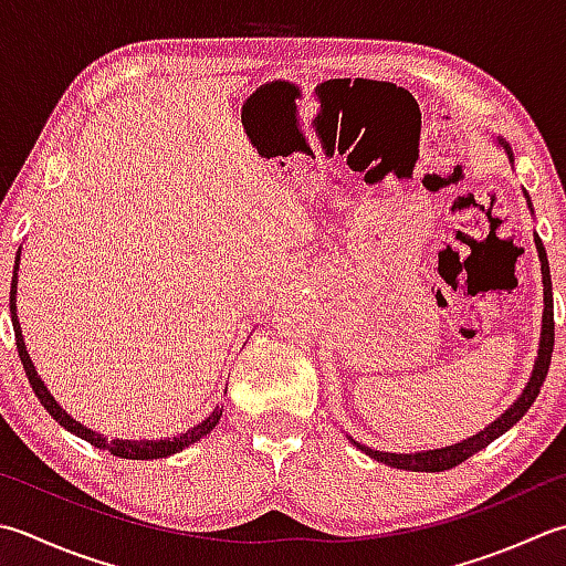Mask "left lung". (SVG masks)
<instances>
[{
    "mask_svg": "<svg viewBox=\"0 0 566 566\" xmlns=\"http://www.w3.org/2000/svg\"><path fill=\"white\" fill-rule=\"evenodd\" d=\"M495 144L507 154V161H515L513 159V149L511 144H507L503 137H495ZM523 196L527 201L530 213L535 216V208L533 201H530V193L523 188ZM535 248H537V258H539V270H542V286H545V308H542V331H539V346H537V358L533 365V373H530V380L523 387V392L517 395V400L505 409V412L493 419V422L475 431L473 437L459 441V444H451V447H441V449H427V451H415V453H392V451H378V449H370L365 444H358L356 439H350L353 444H356L363 453H368L370 459L387 463V467L392 469H402V471H422V473H439V471H449L453 467H459L461 461H467L473 453H479L481 449H485L491 444L493 439L503 437L507 429L513 424H517L520 419L525 417V412L533 402L537 400L539 395V387L547 378V370H549V360H552V348H555V304H552V276H549V262H547V250L542 245L539 235L535 232Z\"/></svg>",
    "mask_w": 566,
    "mask_h": 566,
    "instance_id": "1",
    "label": "left lung"
}]
</instances>
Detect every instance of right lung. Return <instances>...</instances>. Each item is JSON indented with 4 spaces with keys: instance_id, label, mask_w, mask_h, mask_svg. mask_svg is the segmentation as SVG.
Masks as SVG:
<instances>
[{
    "instance_id": "add662e5",
    "label": "right lung",
    "mask_w": 566,
    "mask_h": 566,
    "mask_svg": "<svg viewBox=\"0 0 566 566\" xmlns=\"http://www.w3.org/2000/svg\"><path fill=\"white\" fill-rule=\"evenodd\" d=\"M19 262H21V248L17 252V260H14V276H11V292H9V312H11V324H14V336H17V350H19V358L24 363V370H27V378L33 387V392H36L39 402L46 407V412L59 422L63 429H69L71 434L85 439L87 444H93L103 451H109L113 457L119 459H135V461H149V459H166V457H174V453L184 451L186 447L196 444V441H201L206 434L216 429V424L220 422V417H223V407H216L213 412H210L201 424L191 427L184 434H176L171 439H107L105 434H97V431L87 429L85 424L75 422V419L65 412V409L55 402V397L49 392V387L43 385L41 375L33 368V360L29 358V350H27V343L24 336H21V324H19V316H17V284H19Z\"/></svg>"
}]
</instances>
